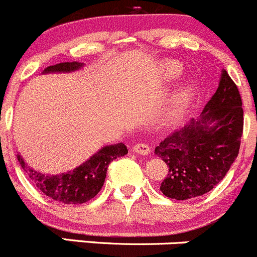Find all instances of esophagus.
I'll return each instance as SVG.
<instances>
[{
    "label": "esophagus",
    "mask_w": 257,
    "mask_h": 257,
    "mask_svg": "<svg viewBox=\"0 0 257 257\" xmlns=\"http://www.w3.org/2000/svg\"><path fill=\"white\" fill-rule=\"evenodd\" d=\"M133 153L139 154V155H148L150 154V148H149L146 144H136V145L133 146Z\"/></svg>",
    "instance_id": "obj_1"
}]
</instances>
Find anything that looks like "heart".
<instances>
[{
    "mask_svg": "<svg viewBox=\"0 0 257 257\" xmlns=\"http://www.w3.org/2000/svg\"><path fill=\"white\" fill-rule=\"evenodd\" d=\"M182 74L183 68L178 63L172 62L165 65L164 75H165V79L168 82H173V80L178 79ZM195 92H197V87H195V84L193 82H188L184 85H182L175 92L174 96L172 97V99L168 102L167 107H165V117H167V119L170 121V119L178 118L185 111V108L190 103L193 97L195 96Z\"/></svg>",
    "mask_w": 257,
    "mask_h": 257,
    "instance_id": "obj_1",
    "label": "heart"
}]
</instances>
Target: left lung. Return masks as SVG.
Instances as JSON below:
<instances>
[{
  "instance_id": "left-lung-1",
  "label": "left lung",
  "mask_w": 257,
  "mask_h": 257,
  "mask_svg": "<svg viewBox=\"0 0 257 257\" xmlns=\"http://www.w3.org/2000/svg\"><path fill=\"white\" fill-rule=\"evenodd\" d=\"M243 109L240 92L222 69L218 88L202 113L155 148L168 165L160 190L185 200L213 189L229 170L240 150Z\"/></svg>"
}]
</instances>
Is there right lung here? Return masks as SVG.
<instances>
[{"label": "right lung", "instance_id": "obj_1", "mask_svg": "<svg viewBox=\"0 0 257 257\" xmlns=\"http://www.w3.org/2000/svg\"><path fill=\"white\" fill-rule=\"evenodd\" d=\"M84 63L70 62L50 65L45 68L41 74L50 73H73L83 69ZM128 153L124 144H112L99 149L89 159L62 174H45L31 168L23 156L17 153V160L24 172L28 174L31 182L36 185L41 193L51 199L64 204H82L98 194L104 184L107 167L114 159Z\"/></svg>", "mask_w": 257, "mask_h": 257}]
</instances>
